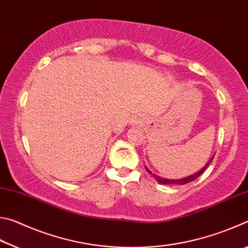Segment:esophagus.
<instances>
[{
  "label": "esophagus",
  "instance_id": "1",
  "mask_svg": "<svg viewBox=\"0 0 248 248\" xmlns=\"http://www.w3.org/2000/svg\"><path fill=\"white\" fill-rule=\"evenodd\" d=\"M141 123V120L139 119V118H137V119H134L133 121H132V124H140Z\"/></svg>",
  "mask_w": 248,
  "mask_h": 248
}]
</instances>
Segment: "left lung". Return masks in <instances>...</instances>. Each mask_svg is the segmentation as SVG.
<instances>
[{"label":"left lung","instance_id":"1","mask_svg":"<svg viewBox=\"0 0 248 248\" xmlns=\"http://www.w3.org/2000/svg\"><path fill=\"white\" fill-rule=\"evenodd\" d=\"M212 159H213V157H212L211 159H210V161L207 163V165H204L203 169H201L199 171H197V173H195L194 175H190V176H188V177H185V178H182V179H166V178H162V177H159V176H157V175L152 174V171H150L149 169H146V170H148L149 173H150L151 175H152L153 177H154L155 179H156L159 184H166V185H185V184H188V183L192 182V180H195L196 178H198L199 176H200L201 174H202L203 171L205 170V169H207L210 163H211Z\"/></svg>","mask_w":248,"mask_h":248}]
</instances>
